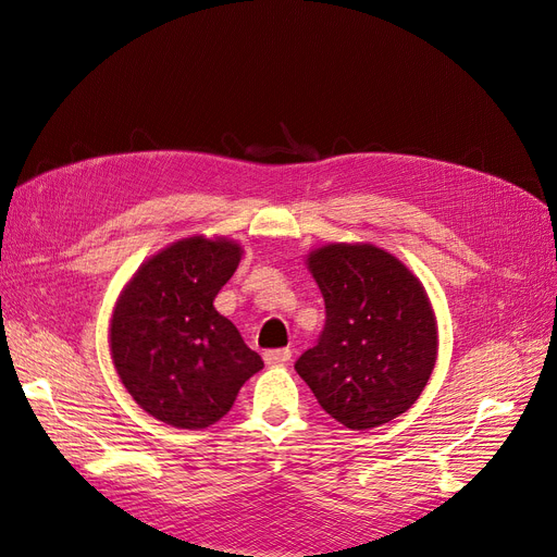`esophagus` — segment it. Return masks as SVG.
<instances>
[{"label": "esophagus", "mask_w": 557, "mask_h": 557, "mask_svg": "<svg viewBox=\"0 0 557 557\" xmlns=\"http://www.w3.org/2000/svg\"><path fill=\"white\" fill-rule=\"evenodd\" d=\"M265 364H284L292 360V350L289 348H275V350H265L263 352Z\"/></svg>", "instance_id": "1"}]
</instances>
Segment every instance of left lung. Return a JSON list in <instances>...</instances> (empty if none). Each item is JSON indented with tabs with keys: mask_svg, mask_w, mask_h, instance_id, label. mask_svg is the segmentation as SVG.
I'll use <instances>...</instances> for the list:
<instances>
[{
	"mask_svg": "<svg viewBox=\"0 0 557 557\" xmlns=\"http://www.w3.org/2000/svg\"><path fill=\"white\" fill-rule=\"evenodd\" d=\"M308 265L326 318L318 344L294 364L298 376L350 431L405 414L437 355L435 315L421 282L374 245H326Z\"/></svg>",
	"mask_w": 557,
	"mask_h": 557,
	"instance_id": "left-lung-1",
	"label": "left lung"
}]
</instances>
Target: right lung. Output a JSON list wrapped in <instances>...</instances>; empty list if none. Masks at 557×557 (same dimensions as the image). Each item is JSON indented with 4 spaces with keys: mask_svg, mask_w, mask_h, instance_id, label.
<instances>
[{
    "mask_svg": "<svg viewBox=\"0 0 557 557\" xmlns=\"http://www.w3.org/2000/svg\"><path fill=\"white\" fill-rule=\"evenodd\" d=\"M235 242L190 237L143 263L110 326L117 374L134 400L174 428H207L231 411L263 367L237 326L213 308L233 277Z\"/></svg>",
    "mask_w": 557,
    "mask_h": 557,
    "instance_id": "right-lung-1",
    "label": "right lung"
}]
</instances>
